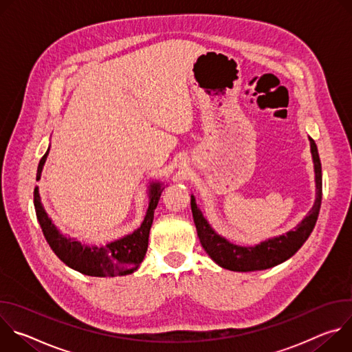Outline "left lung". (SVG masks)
<instances>
[{"instance_id":"obj_1","label":"left lung","mask_w":352,"mask_h":352,"mask_svg":"<svg viewBox=\"0 0 352 352\" xmlns=\"http://www.w3.org/2000/svg\"><path fill=\"white\" fill-rule=\"evenodd\" d=\"M311 153L315 164V182H316V199L308 216L300 221L294 230L263 241L255 246H239L231 243L224 236L219 235L204 217L197 208L195 196H190V209L193 221L196 226L197 236L206 254L221 267L232 272H256L274 267L292 255L305 243L311 232L315 228L320 204H322V164L318 153V146L312 138Z\"/></svg>"}]
</instances>
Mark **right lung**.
Instances as JSON below:
<instances>
[{
    "mask_svg": "<svg viewBox=\"0 0 352 352\" xmlns=\"http://www.w3.org/2000/svg\"><path fill=\"white\" fill-rule=\"evenodd\" d=\"M50 147L41 157L36 181L40 179L43 166L47 160ZM164 188L160 182H152L148 189V208L146 216L138 230L120 239L109 242L102 246H87L76 241L75 238L64 236L54 223L50 219L41 205L38 188H34L33 199L34 209L43 235L48 242L53 252L71 269L91 277H116L133 273L142 263L148 243V232L152 227L155 209L157 208L159 199Z\"/></svg>",
    "mask_w": 352,
    "mask_h": 352,
    "instance_id": "right-lung-1",
    "label": "right lung"
}]
</instances>
